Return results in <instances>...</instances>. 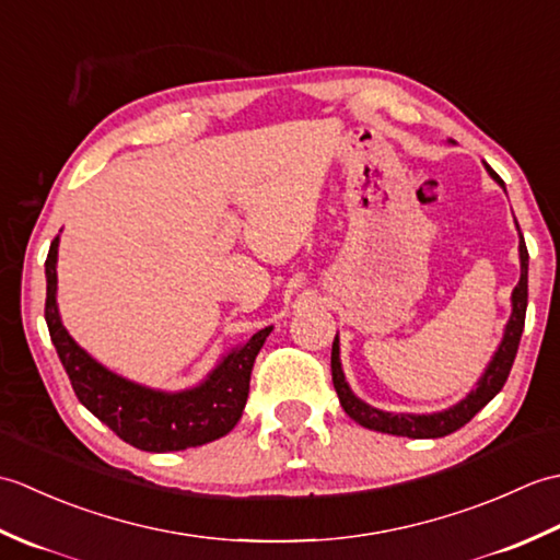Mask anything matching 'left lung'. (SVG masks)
I'll return each mask as SVG.
<instances>
[{
    "label": "left lung",
    "mask_w": 560,
    "mask_h": 560,
    "mask_svg": "<svg viewBox=\"0 0 560 560\" xmlns=\"http://www.w3.org/2000/svg\"><path fill=\"white\" fill-rule=\"evenodd\" d=\"M486 171H489L493 180L505 189V183L498 177V173L491 168V165H486ZM527 267H529L527 245H525V237L520 233V281L513 289V295H510L513 313H510V319L503 329L501 343H498L489 365H486V371L477 380V387H474L467 397L459 399L457 404H452L450 409L433 411V413H401V411L397 413V411H383L377 407H371V404L363 401L361 397H355L353 389L347 383V375H343L341 359H339V335H337L335 343H331V383H335L343 411H347L355 423L363 428H371V431L404 435L413 440L443 438V435L455 433L464 423H469L474 416H477L486 404H489L498 392L503 389L505 380L510 375V368L515 363L522 329H525V313H527Z\"/></svg>",
    "instance_id": "1"
}]
</instances>
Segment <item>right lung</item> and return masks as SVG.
Returning <instances> with one entry per match:
<instances>
[{"mask_svg": "<svg viewBox=\"0 0 560 560\" xmlns=\"http://www.w3.org/2000/svg\"><path fill=\"white\" fill-rule=\"evenodd\" d=\"M57 247L59 235L45 259V323L83 407L125 443L147 452L199 447L231 433L245 409L249 373L257 353L273 327L259 329L241 347L223 353L221 361L195 387L165 392L139 385L98 363L71 339L62 325L57 307Z\"/></svg>", "mask_w": 560, "mask_h": 560, "instance_id": "1", "label": "right lung"}]
</instances>
